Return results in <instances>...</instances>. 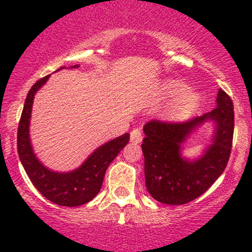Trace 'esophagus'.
Segmentation results:
<instances>
[{
	"mask_svg": "<svg viewBox=\"0 0 252 252\" xmlns=\"http://www.w3.org/2000/svg\"><path fill=\"white\" fill-rule=\"evenodd\" d=\"M142 131H141L140 129H134L131 131V135H130V141H131L132 143L137 144V143H141L142 142Z\"/></svg>",
	"mask_w": 252,
	"mask_h": 252,
	"instance_id": "obj_1",
	"label": "esophagus"
}]
</instances>
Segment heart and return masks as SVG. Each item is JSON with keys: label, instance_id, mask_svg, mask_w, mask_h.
Returning <instances> with one entry per match:
<instances>
[{"label": "heart", "instance_id": "b5f03b06", "mask_svg": "<svg viewBox=\"0 0 252 252\" xmlns=\"http://www.w3.org/2000/svg\"><path fill=\"white\" fill-rule=\"evenodd\" d=\"M185 89H186L185 84L173 82L168 85V94L169 96H176V94H180L181 92L185 91ZM196 102H198V94L190 91L184 92V94L176 98L175 102L170 106L169 116L174 118L185 116V115H187L194 109Z\"/></svg>", "mask_w": 252, "mask_h": 252}]
</instances>
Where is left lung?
<instances>
[{
	"instance_id": "left-lung-1",
	"label": "left lung",
	"mask_w": 252,
	"mask_h": 252,
	"mask_svg": "<svg viewBox=\"0 0 252 252\" xmlns=\"http://www.w3.org/2000/svg\"><path fill=\"white\" fill-rule=\"evenodd\" d=\"M207 119L217 124L214 143L201 159L193 163L180 155L181 143L189 132ZM235 114L231 97L219 90L217 108L185 122L152 120L143 126L146 186L155 200L184 205L204 194L224 172L232 148Z\"/></svg>"
}]
</instances>
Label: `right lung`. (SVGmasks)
I'll return each instance as SVG.
<instances>
[{
    "label": "right lung",
    "instance_id": "obj_1",
    "mask_svg": "<svg viewBox=\"0 0 252 252\" xmlns=\"http://www.w3.org/2000/svg\"><path fill=\"white\" fill-rule=\"evenodd\" d=\"M73 67H78V65ZM48 77L37 80L26 97L17 128V153L32 184L46 199L59 206H80L98 194L109 164L129 142L130 134L126 132L99 147L82 167L73 172L56 173L43 167L35 158L31 146L30 118L34 94L47 82Z\"/></svg>",
    "mask_w": 252,
    "mask_h": 252
}]
</instances>
